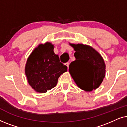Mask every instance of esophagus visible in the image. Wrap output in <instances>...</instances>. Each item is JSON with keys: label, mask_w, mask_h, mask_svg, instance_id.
<instances>
[{"label": "esophagus", "mask_w": 127, "mask_h": 127, "mask_svg": "<svg viewBox=\"0 0 127 127\" xmlns=\"http://www.w3.org/2000/svg\"><path fill=\"white\" fill-rule=\"evenodd\" d=\"M65 65L66 66H67V67H69V62H66V63L65 64Z\"/></svg>", "instance_id": "34e87169"}]
</instances>
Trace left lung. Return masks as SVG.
Returning <instances> with one entry per match:
<instances>
[{
  "mask_svg": "<svg viewBox=\"0 0 127 127\" xmlns=\"http://www.w3.org/2000/svg\"><path fill=\"white\" fill-rule=\"evenodd\" d=\"M76 60L69 65V72L81 89L91 91L98 87L105 76V64L99 53L91 47L70 44Z\"/></svg>",
  "mask_w": 127,
  "mask_h": 127,
  "instance_id": "obj_1",
  "label": "left lung"
}]
</instances>
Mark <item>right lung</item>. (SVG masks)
Listing matches in <instances>:
<instances>
[{
	"mask_svg": "<svg viewBox=\"0 0 127 127\" xmlns=\"http://www.w3.org/2000/svg\"><path fill=\"white\" fill-rule=\"evenodd\" d=\"M67 70V67L60 62L50 43L39 45L29 56L25 66L28 83L40 93H46L55 87L58 77Z\"/></svg>",
	"mask_w": 127,
	"mask_h": 127,
	"instance_id": "right-lung-1",
	"label": "right lung"
}]
</instances>
